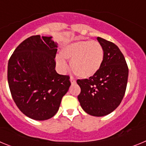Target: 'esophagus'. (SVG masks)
Masks as SVG:
<instances>
[{
  "instance_id": "esophagus-1",
  "label": "esophagus",
  "mask_w": 146,
  "mask_h": 146,
  "mask_svg": "<svg viewBox=\"0 0 146 146\" xmlns=\"http://www.w3.org/2000/svg\"><path fill=\"white\" fill-rule=\"evenodd\" d=\"M70 82L72 84H74V83H76V80L73 78V77H71L70 78Z\"/></svg>"
}]
</instances>
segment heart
Wrapping results in <instances>:
<instances>
[{
    "label": "heart",
    "mask_w": 146,
    "mask_h": 146,
    "mask_svg": "<svg viewBox=\"0 0 146 146\" xmlns=\"http://www.w3.org/2000/svg\"><path fill=\"white\" fill-rule=\"evenodd\" d=\"M63 57L56 58L58 69L64 72L68 69L66 60H71V69L81 78H88L96 74L104 61V49L96 41H77L66 45L60 51Z\"/></svg>",
    "instance_id": "heart-1"
}]
</instances>
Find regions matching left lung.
<instances>
[{
  "label": "left lung",
  "instance_id": "obj_1",
  "mask_svg": "<svg viewBox=\"0 0 146 146\" xmlns=\"http://www.w3.org/2000/svg\"><path fill=\"white\" fill-rule=\"evenodd\" d=\"M98 41L104 49L101 69L88 79L77 80L80 94L77 99L86 113L93 116H104L121 104L128 80L129 69L117 45L102 38Z\"/></svg>",
  "mask_w": 146,
  "mask_h": 146
}]
</instances>
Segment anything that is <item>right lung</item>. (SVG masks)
Returning a JSON list of instances; mask_svg holds the SVG:
<instances>
[{
    "label": "right lung",
    "instance_id": "1",
    "mask_svg": "<svg viewBox=\"0 0 146 146\" xmlns=\"http://www.w3.org/2000/svg\"><path fill=\"white\" fill-rule=\"evenodd\" d=\"M32 36L15 49L8 63V82L15 104L26 116L44 121L56 114L71 86L69 75L55 71L57 44Z\"/></svg>",
    "mask_w": 146,
    "mask_h": 146
}]
</instances>
